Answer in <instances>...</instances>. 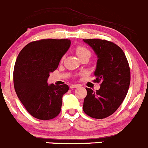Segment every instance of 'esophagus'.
I'll use <instances>...</instances> for the list:
<instances>
[{"mask_svg":"<svg viewBox=\"0 0 148 148\" xmlns=\"http://www.w3.org/2000/svg\"><path fill=\"white\" fill-rule=\"evenodd\" d=\"M69 87L71 88V89H74V88L78 87V85H77V84H71V85H70Z\"/></svg>","mask_w":148,"mask_h":148,"instance_id":"34e87169","label":"esophagus"}]
</instances>
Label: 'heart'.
Wrapping results in <instances>:
<instances>
[{
  "instance_id": "1",
  "label": "heart",
  "mask_w": 148,
  "mask_h": 148,
  "mask_svg": "<svg viewBox=\"0 0 148 148\" xmlns=\"http://www.w3.org/2000/svg\"><path fill=\"white\" fill-rule=\"evenodd\" d=\"M75 50L76 53H77V55L78 56L79 58H81L82 56H84V55L86 54H90V51H89V49L83 46H78L76 48Z\"/></svg>"
}]
</instances>
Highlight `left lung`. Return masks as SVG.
<instances>
[{"label":"left lung","instance_id":"1","mask_svg":"<svg viewBox=\"0 0 148 148\" xmlns=\"http://www.w3.org/2000/svg\"><path fill=\"white\" fill-rule=\"evenodd\" d=\"M97 56L95 71V82H100L96 92L86 88L83 110L95 119L112 114L125 99L130 83V69L123 51L117 44L107 40L83 39Z\"/></svg>","mask_w":148,"mask_h":148}]
</instances>
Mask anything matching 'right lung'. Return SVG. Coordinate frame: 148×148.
<instances>
[{
  "mask_svg": "<svg viewBox=\"0 0 148 148\" xmlns=\"http://www.w3.org/2000/svg\"><path fill=\"white\" fill-rule=\"evenodd\" d=\"M71 45L69 39H41L29 43L18 56L13 84L18 97L35 118L49 120L60 113L66 84H48L49 74L57 69Z\"/></svg>",
  "mask_w": 148,
  "mask_h": 148,
  "instance_id": "1",
  "label": "right lung"
}]
</instances>
